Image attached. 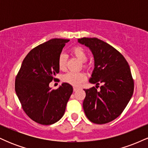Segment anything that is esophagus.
Wrapping results in <instances>:
<instances>
[{
  "instance_id": "obj_1",
  "label": "esophagus",
  "mask_w": 148,
  "mask_h": 148,
  "mask_svg": "<svg viewBox=\"0 0 148 148\" xmlns=\"http://www.w3.org/2000/svg\"><path fill=\"white\" fill-rule=\"evenodd\" d=\"M73 90H74V92H76V90H79V88H76V87H74L73 88Z\"/></svg>"
}]
</instances>
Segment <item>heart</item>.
I'll list each match as a JSON object with an SVG mask.
<instances>
[{
    "label": "heart",
    "instance_id": "b5f03b06",
    "mask_svg": "<svg viewBox=\"0 0 148 148\" xmlns=\"http://www.w3.org/2000/svg\"><path fill=\"white\" fill-rule=\"evenodd\" d=\"M72 53L82 63V67L87 69L88 65L85 63L88 60V53L84 48L81 47H75L72 49ZM67 63V56L64 53H60L58 59V64L60 70H64L66 69ZM86 79V75L84 72H68L62 76V81L72 85L73 86H78L80 84L84 82Z\"/></svg>",
    "mask_w": 148,
    "mask_h": 148
}]
</instances>
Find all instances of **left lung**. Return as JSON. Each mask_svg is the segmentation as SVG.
<instances>
[{
	"instance_id": "left-lung-1",
	"label": "left lung",
	"mask_w": 148,
	"mask_h": 148,
	"mask_svg": "<svg viewBox=\"0 0 148 148\" xmlns=\"http://www.w3.org/2000/svg\"><path fill=\"white\" fill-rule=\"evenodd\" d=\"M78 42L90 49L95 68L90 83L96 88L84 89L83 107L86 117L95 124H106L123 113L134 92V79L125 57L106 42L93 37ZM102 84L100 90L96 89Z\"/></svg>"
}]
</instances>
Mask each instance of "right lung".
I'll return each mask as SVG.
<instances>
[{
  "mask_svg": "<svg viewBox=\"0 0 148 148\" xmlns=\"http://www.w3.org/2000/svg\"><path fill=\"white\" fill-rule=\"evenodd\" d=\"M69 41L55 38L35 47L25 57L16 76L15 91L22 108L37 123L49 125L58 121L72 94V86L67 83L56 90L49 87L59 73V55Z\"/></svg>",
  "mask_w": 148,
  "mask_h": 148,
  "instance_id": "right-lung-1",
  "label": "right lung"
}]
</instances>
